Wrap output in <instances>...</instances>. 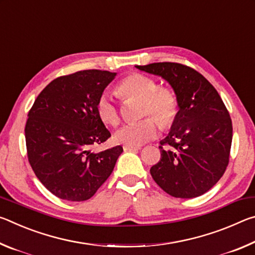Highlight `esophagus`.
I'll list each match as a JSON object with an SVG mask.
<instances>
[{"instance_id": "obj_1", "label": "esophagus", "mask_w": 255, "mask_h": 255, "mask_svg": "<svg viewBox=\"0 0 255 255\" xmlns=\"http://www.w3.org/2000/svg\"><path fill=\"white\" fill-rule=\"evenodd\" d=\"M124 149L125 150H139L140 147H137V146H127V145H125L124 146Z\"/></svg>"}]
</instances>
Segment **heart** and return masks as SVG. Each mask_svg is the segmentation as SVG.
I'll return each mask as SVG.
<instances>
[{
	"label": "heart",
	"mask_w": 255,
	"mask_h": 255,
	"mask_svg": "<svg viewBox=\"0 0 255 255\" xmlns=\"http://www.w3.org/2000/svg\"><path fill=\"white\" fill-rule=\"evenodd\" d=\"M117 91L126 99L140 100V116L152 115L162 128H169L174 123L179 112V100L170 88H158L153 77L132 73L119 82ZM96 110L103 123L117 126L120 115L115 100L109 93L99 97ZM153 118H144L139 122L125 125L115 133V140L127 146H140L154 139L158 135V125Z\"/></svg>",
	"instance_id": "heart-1"
}]
</instances>
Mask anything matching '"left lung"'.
Returning <instances> with one entry per match:
<instances>
[{
	"label": "left lung",
	"instance_id": "obj_1",
	"mask_svg": "<svg viewBox=\"0 0 255 255\" xmlns=\"http://www.w3.org/2000/svg\"><path fill=\"white\" fill-rule=\"evenodd\" d=\"M137 70L165 80L179 100L178 116L161 141L153 179L175 198L199 197L222 178L230 161L233 127L216 89L200 73L178 63H153Z\"/></svg>",
	"mask_w": 255,
	"mask_h": 255
}]
</instances>
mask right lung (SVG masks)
Returning <instances> with one entry per match:
<instances>
[{
    "label": "right lung",
    "mask_w": 255,
    "mask_h": 255,
    "mask_svg": "<svg viewBox=\"0 0 255 255\" xmlns=\"http://www.w3.org/2000/svg\"><path fill=\"white\" fill-rule=\"evenodd\" d=\"M117 73L88 70L51 81L37 97L25 124V144L34 174L60 199L91 198L114 171L120 145L94 153L111 136L99 118V97Z\"/></svg>",
    "instance_id": "1"
}]
</instances>
